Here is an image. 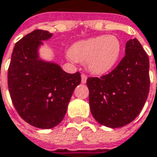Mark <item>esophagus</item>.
Instances as JSON below:
<instances>
[{
    "instance_id": "obj_1",
    "label": "esophagus",
    "mask_w": 157,
    "mask_h": 157,
    "mask_svg": "<svg viewBox=\"0 0 157 157\" xmlns=\"http://www.w3.org/2000/svg\"><path fill=\"white\" fill-rule=\"evenodd\" d=\"M81 77H82V83H86V82H87V75H84V74H82Z\"/></svg>"
}]
</instances>
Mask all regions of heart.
Wrapping results in <instances>:
<instances>
[{"label": "heart", "mask_w": 157, "mask_h": 157, "mask_svg": "<svg viewBox=\"0 0 157 157\" xmlns=\"http://www.w3.org/2000/svg\"><path fill=\"white\" fill-rule=\"evenodd\" d=\"M120 52L121 44L117 37L98 36L75 43L68 55L76 62H86V67L91 74L102 75L113 69Z\"/></svg>", "instance_id": "heart-1"}]
</instances>
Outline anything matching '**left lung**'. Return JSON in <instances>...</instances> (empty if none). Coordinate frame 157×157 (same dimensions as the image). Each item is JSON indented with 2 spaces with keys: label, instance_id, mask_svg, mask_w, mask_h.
Wrapping results in <instances>:
<instances>
[{
  "label": "left lung",
  "instance_id": "8db88e82",
  "mask_svg": "<svg viewBox=\"0 0 157 157\" xmlns=\"http://www.w3.org/2000/svg\"><path fill=\"white\" fill-rule=\"evenodd\" d=\"M149 59L136 39L126 44V55L113 71L89 77V102L94 119L111 128L129 124L140 113L149 91Z\"/></svg>",
  "mask_w": 157,
  "mask_h": 157
}]
</instances>
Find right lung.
Returning <instances> with one entry per match:
<instances>
[{
	"label": "right lung",
	"mask_w": 157,
	"mask_h": 157,
	"mask_svg": "<svg viewBox=\"0 0 157 157\" xmlns=\"http://www.w3.org/2000/svg\"><path fill=\"white\" fill-rule=\"evenodd\" d=\"M47 31L35 30L15 45L8 70L12 103L22 119L31 126L50 129L67 113L81 74L66 73L60 66L40 59L38 47L51 38Z\"/></svg>",
	"instance_id": "right-lung-1"
}]
</instances>
